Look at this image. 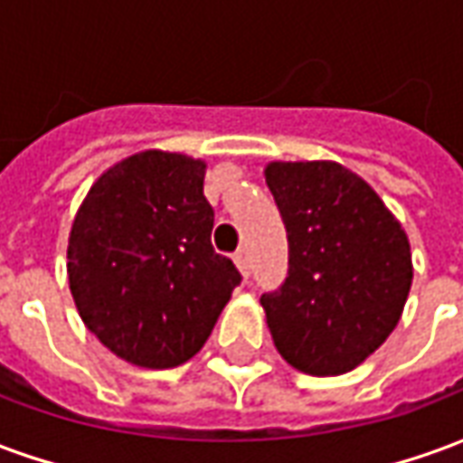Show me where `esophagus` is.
<instances>
[{
	"instance_id": "34e87169",
	"label": "esophagus",
	"mask_w": 463,
	"mask_h": 463,
	"mask_svg": "<svg viewBox=\"0 0 463 463\" xmlns=\"http://www.w3.org/2000/svg\"><path fill=\"white\" fill-rule=\"evenodd\" d=\"M234 262H237V268H240L241 276L250 278V273H252V260H250V252H247L244 247L234 252Z\"/></svg>"
}]
</instances>
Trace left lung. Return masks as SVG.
<instances>
[{
  "instance_id": "left-lung-1",
  "label": "left lung",
  "mask_w": 463,
  "mask_h": 463,
  "mask_svg": "<svg viewBox=\"0 0 463 463\" xmlns=\"http://www.w3.org/2000/svg\"><path fill=\"white\" fill-rule=\"evenodd\" d=\"M265 183L288 237V276L260 296L278 353L311 376L353 371L400 322L412 286L407 234L337 162H273Z\"/></svg>"
}]
</instances>
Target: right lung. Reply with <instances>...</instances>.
<instances>
[{"label":"right lung","instance_id":"1","mask_svg":"<svg viewBox=\"0 0 463 463\" xmlns=\"http://www.w3.org/2000/svg\"><path fill=\"white\" fill-rule=\"evenodd\" d=\"M205 165L141 152L110 167L71 226L66 270L87 329L123 361H190L241 283L211 244Z\"/></svg>","mask_w":463,"mask_h":463}]
</instances>
